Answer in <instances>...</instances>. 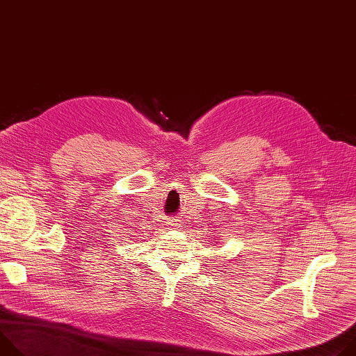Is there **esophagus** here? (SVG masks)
<instances>
[{"label":"esophagus","instance_id":"1","mask_svg":"<svg viewBox=\"0 0 356 356\" xmlns=\"http://www.w3.org/2000/svg\"><path fill=\"white\" fill-rule=\"evenodd\" d=\"M168 224H169V227L170 228H173V229H177L181 224H180V221H177V220H175V218H172V220H169L168 221Z\"/></svg>","mask_w":356,"mask_h":356}]
</instances>
